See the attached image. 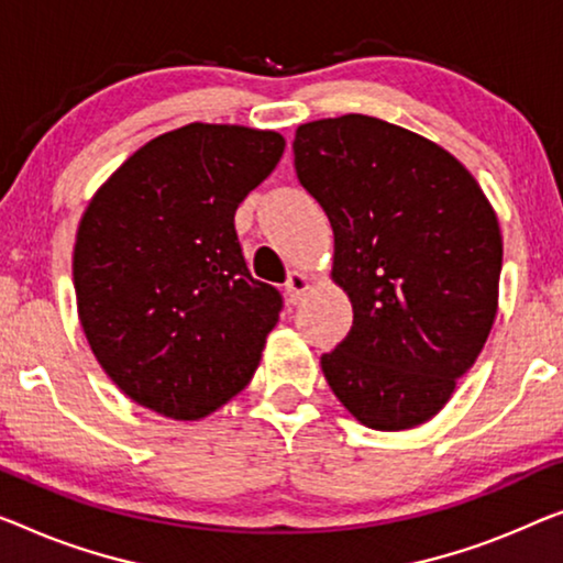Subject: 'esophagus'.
Here are the masks:
<instances>
[{
  "mask_svg": "<svg viewBox=\"0 0 563 563\" xmlns=\"http://www.w3.org/2000/svg\"><path fill=\"white\" fill-rule=\"evenodd\" d=\"M310 285H313V280L308 278L306 273L300 271H292L288 275V283H285V296H288V303H300V300L306 298V292L310 290Z\"/></svg>",
  "mask_w": 563,
  "mask_h": 563,
  "instance_id": "34e87169",
  "label": "esophagus"
}]
</instances>
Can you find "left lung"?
Returning a JSON list of instances; mask_svg holds the SVG:
<instances>
[{
  "mask_svg": "<svg viewBox=\"0 0 563 563\" xmlns=\"http://www.w3.org/2000/svg\"><path fill=\"white\" fill-rule=\"evenodd\" d=\"M292 154L354 306L349 335L321 356L325 382L362 424L412 430L448 405L496 321V209L450 151L374 115L298 125Z\"/></svg>",
  "mask_w": 563,
  "mask_h": 563,
  "instance_id": "obj_1",
  "label": "left lung"
}]
</instances>
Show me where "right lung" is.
<instances>
[{
    "label": "right lung",
    "instance_id": "1",
    "mask_svg": "<svg viewBox=\"0 0 563 563\" xmlns=\"http://www.w3.org/2000/svg\"><path fill=\"white\" fill-rule=\"evenodd\" d=\"M283 148L275 131L189 123L88 201L73 253L80 325L115 387L151 412L195 422L253 379L283 298L250 275L234 212Z\"/></svg>",
    "mask_w": 563,
    "mask_h": 563
}]
</instances>
